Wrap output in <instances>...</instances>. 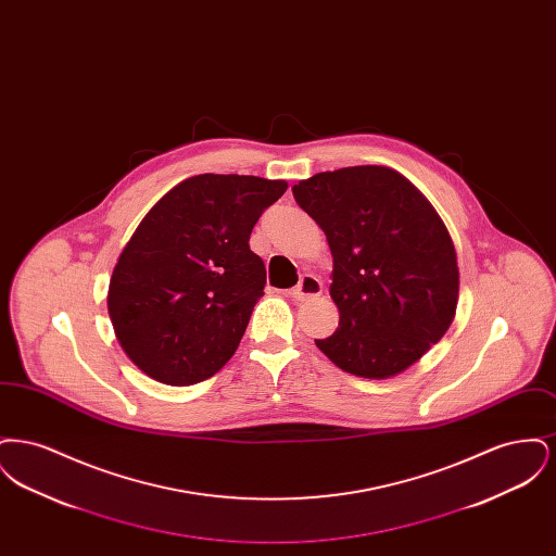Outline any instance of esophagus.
<instances>
[{"label": "esophagus", "instance_id": "obj_1", "mask_svg": "<svg viewBox=\"0 0 556 556\" xmlns=\"http://www.w3.org/2000/svg\"><path fill=\"white\" fill-rule=\"evenodd\" d=\"M320 293H323V283H320V279H318L317 275H313V273L302 275V277H300V283L290 291L291 298L298 300V302L317 298Z\"/></svg>", "mask_w": 556, "mask_h": 556}]
</instances>
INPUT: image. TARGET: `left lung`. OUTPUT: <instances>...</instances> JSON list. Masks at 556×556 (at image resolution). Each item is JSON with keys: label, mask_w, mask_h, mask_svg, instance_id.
<instances>
[{"label": "left lung", "mask_w": 556, "mask_h": 556, "mask_svg": "<svg viewBox=\"0 0 556 556\" xmlns=\"http://www.w3.org/2000/svg\"><path fill=\"white\" fill-rule=\"evenodd\" d=\"M325 231L340 327L315 340L340 369L386 379L448 331L458 302L454 243L440 214L388 166H348L291 187Z\"/></svg>", "instance_id": "8db88e82"}]
</instances>
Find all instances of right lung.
Wrapping results in <instances>:
<instances>
[{
	"label": "right lung",
	"instance_id": "obj_1",
	"mask_svg": "<svg viewBox=\"0 0 556 556\" xmlns=\"http://www.w3.org/2000/svg\"><path fill=\"white\" fill-rule=\"evenodd\" d=\"M288 189L250 175H198L162 195L114 266L108 313L132 363L168 386H191L236 354L265 295L250 250L261 214Z\"/></svg>",
	"mask_w": 556,
	"mask_h": 556
}]
</instances>
